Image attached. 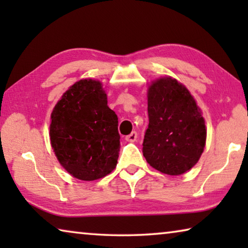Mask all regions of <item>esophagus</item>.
Here are the masks:
<instances>
[{"instance_id":"34e87169","label":"esophagus","mask_w":248,"mask_h":248,"mask_svg":"<svg viewBox=\"0 0 248 248\" xmlns=\"http://www.w3.org/2000/svg\"><path fill=\"white\" fill-rule=\"evenodd\" d=\"M137 138H138V133L136 131H132L129 134V136L125 137V140H127L128 142H134L137 140Z\"/></svg>"}]
</instances>
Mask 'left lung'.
Here are the masks:
<instances>
[{
    "label": "left lung",
    "mask_w": 248,
    "mask_h": 248,
    "mask_svg": "<svg viewBox=\"0 0 248 248\" xmlns=\"http://www.w3.org/2000/svg\"><path fill=\"white\" fill-rule=\"evenodd\" d=\"M148 115L142 144L146 162L167 175L189 170L202 154L207 138L194 97L175 78H159L149 89Z\"/></svg>",
    "instance_id": "left-lung-1"
}]
</instances>
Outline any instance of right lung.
<instances>
[{
	"label": "right lung",
	"mask_w": 248,
	"mask_h": 248,
	"mask_svg": "<svg viewBox=\"0 0 248 248\" xmlns=\"http://www.w3.org/2000/svg\"><path fill=\"white\" fill-rule=\"evenodd\" d=\"M50 140L60 164L75 178L99 179L115 169L118 117L107 106L102 83L81 79L65 92L51 114Z\"/></svg>",
	"instance_id": "add662e5"
}]
</instances>
